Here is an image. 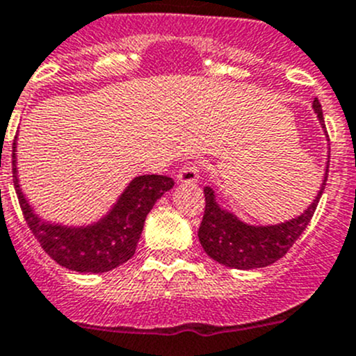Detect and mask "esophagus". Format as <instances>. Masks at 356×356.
Wrapping results in <instances>:
<instances>
[{"instance_id":"esophagus-1","label":"esophagus","mask_w":356,"mask_h":356,"mask_svg":"<svg viewBox=\"0 0 356 356\" xmlns=\"http://www.w3.org/2000/svg\"><path fill=\"white\" fill-rule=\"evenodd\" d=\"M177 181L179 185H197L199 183V168L195 164H186L178 171Z\"/></svg>"}]
</instances>
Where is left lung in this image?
Instances as JSON below:
<instances>
[{"mask_svg":"<svg viewBox=\"0 0 356 356\" xmlns=\"http://www.w3.org/2000/svg\"><path fill=\"white\" fill-rule=\"evenodd\" d=\"M313 111H315L322 128L325 129L322 105L316 98L313 100ZM327 175H329V161H327V170L318 193L308 206V209L302 211L293 220L277 225L244 223L234 213L220 207L211 186H204L206 211H204L202 223L199 227L200 245L209 258H213L220 265L228 266V268H263V266L279 261L293 248L302 230L308 227L309 220H312L313 213L318 206L323 188H325Z\"/></svg>","mask_w":356,"mask_h":356,"instance_id":"left-lung-1","label":"left lung"}]
</instances>
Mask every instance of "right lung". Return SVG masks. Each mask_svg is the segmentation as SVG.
Listing matches in <instances>:
<instances>
[{"mask_svg":"<svg viewBox=\"0 0 356 356\" xmlns=\"http://www.w3.org/2000/svg\"><path fill=\"white\" fill-rule=\"evenodd\" d=\"M13 185L27 227L51 259L79 273H104L128 261L136 251L147 214L173 188V178L143 175L129 181L112 209L91 225L67 227L50 223L34 213L17 177V138L13 142Z\"/></svg>","mask_w":356,"mask_h":356,"instance_id":"right-lung-1","label":"right lung"}]
</instances>
